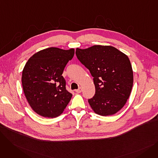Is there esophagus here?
<instances>
[{"instance_id": "1", "label": "esophagus", "mask_w": 158, "mask_h": 158, "mask_svg": "<svg viewBox=\"0 0 158 158\" xmlns=\"http://www.w3.org/2000/svg\"><path fill=\"white\" fill-rule=\"evenodd\" d=\"M82 92V88L80 87L79 89H76V93H81Z\"/></svg>"}]
</instances>
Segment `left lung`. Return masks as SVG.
<instances>
[{"label":"left lung","instance_id":"8db88e82","mask_svg":"<svg viewBox=\"0 0 158 158\" xmlns=\"http://www.w3.org/2000/svg\"><path fill=\"white\" fill-rule=\"evenodd\" d=\"M77 59L94 77L95 94L88 100L97 114L113 115L127 102L133 85V71L129 57L110 45L77 48Z\"/></svg>","mask_w":158,"mask_h":158}]
</instances>
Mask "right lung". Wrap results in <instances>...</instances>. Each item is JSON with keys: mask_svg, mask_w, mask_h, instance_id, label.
<instances>
[{"mask_svg": "<svg viewBox=\"0 0 158 158\" xmlns=\"http://www.w3.org/2000/svg\"><path fill=\"white\" fill-rule=\"evenodd\" d=\"M74 53V48L49 47L33 54L25 65L23 92L32 110L41 117H58L70 102L72 95L65 88L62 73Z\"/></svg>", "mask_w": 158, "mask_h": 158, "instance_id": "right-lung-1", "label": "right lung"}]
</instances>
